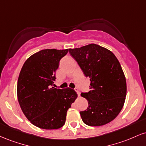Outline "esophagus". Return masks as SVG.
Listing matches in <instances>:
<instances>
[{"label": "esophagus", "mask_w": 146, "mask_h": 146, "mask_svg": "<svg viewBox=\"0 0 146 146\" xmlns=\"http://www.w3.org/2000/svg\"><path fill=\"white\" fill-rule=\"evenodd\" d=\"M75 91H76V93H78V96H80V92L79 91V90L78 89V88H75Z\"/></svg>", "instance_id": "1"}]
</instances>
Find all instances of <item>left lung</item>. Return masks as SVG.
Wrapping results in <instances>:
<instances>
[{
  "label": "left lung",
  "mask_w": 146,
  "mask_h": 146,
  "mask_svg": "<svg viewBox=\"0 0 146 146\" xmlns=\"http://www.w3.org/2000/svg\"><path fill=\"white\" fill-rule=\"evenodd\" d=\"M68 51L90 78V90L81 93L88 102L87 109L80 113L83 122L100 126L113 121L126 96V81L119 60L109 50L95 44L68 48Z\"/></svg>",
  "instance_id": "8db88e82"
}]
</instances>
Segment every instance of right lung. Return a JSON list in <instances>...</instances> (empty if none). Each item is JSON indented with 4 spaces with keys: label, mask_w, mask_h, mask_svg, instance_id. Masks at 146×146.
Returning <instances> with one entry per match:
<instances>
[{
    "label": "right lung",
    "mask_w": 146,
    "mask_h": 146,
    "mask_svg": "<svg viewBox=\"0 0 146 146\" xmlns=\"http://www.w3.org/2000/svg\"><path fill=\"white\" fill-rule=\"evenodd\" d=\"M68 49H44L25 61L20 72L17 95L22 111L32 123L46 130L58 129L66 121V113L78 98L70 88L53 87L60 60Z\"/></svg>",
    "instance_id": "1"
}]
</instances>
